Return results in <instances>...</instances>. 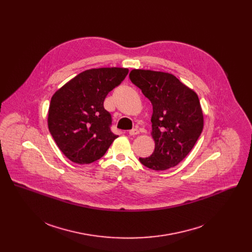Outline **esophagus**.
Returning <instances> with one entry per match:
<instances>
[{"label":"esophagus","instance_id":"esophagus-1","mask_svg":"<svg viewBox=\"0 0 252 252\" xmlns=\"http://www.w3.org/2000/svg\"><path fill=\"white\" fill-rule=\"evenodd\" d=\"M128 133H129V135H136V134L139 133V130L137 128H133V129L129 130Z\"/></svg>","mask_w":252,"mask_h":252}]
</instances>
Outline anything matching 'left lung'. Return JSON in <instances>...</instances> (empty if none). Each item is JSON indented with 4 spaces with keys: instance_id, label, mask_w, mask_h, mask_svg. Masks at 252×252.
Instances as JSON below:
<instances>
[{
    "instance_id": "obj_1",
    "label": "left lung",
    "mask_w": 252,
    "mask_h": 252,
    "mask_svg": "<svg viewBox=\"0 0 252 252\" xmlns=\"http://www.w3.org/2000/svg\"><path fill=\"white\" fill-rule=\"evenodd\" d=\"M129 79L153 104L155 151L139 161L154 170L177 165L193 149L203 128L197 94L164 71L133 68Z\"/></svg>"
}]
</instances>
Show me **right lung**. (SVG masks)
I'll list each match as a JSON object with an SVG mask.
<instances>
[{"label": "right lung", "instance_id": "right-lung-1", "mask_svg": "<svg viewBox=\"0 0 252 252\" xmlns=\"http://www.w3.org/2000/svg\"><path fill=\"white\" fill-rule=\"evenodd\" d=\"M128 74L126 67L91 68L76 76L52 96L48 126L61 152L73 162L99 159L118 137L103 101Z\"/></svg>", "mask_w": 252, "mask_h": 252}]
</instances>
